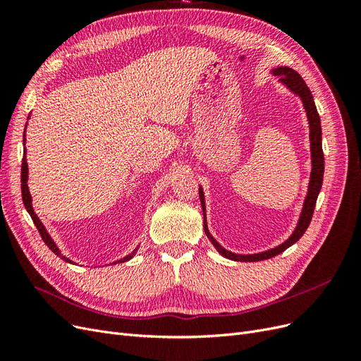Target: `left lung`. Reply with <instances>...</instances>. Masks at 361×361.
<instances>
[{"mask_svg":"<svg viewBox=\"0 0 361 361\" xmlns=\"http://www.w3.org/2000/svg\"><path fill=\"white\" fill-rule=\"evenodd\" d=\"M272 75L280 76L279 82L286 87L289 92H292L295 96L300 97V101L302 104V108L305 111V116H307V122H309V141H310V162H312V170H310V178H309V185H307V194L304 197V203L301 207V212L298 216L297 226H295L293 232L289 235L286 241H283L281 244L272 247L269 250L260 251V253H253V255H239L233 253V251L224 248L216 239L212 236L209 232V227H207V220H206V204H204V192L202 185L199 187V195H200V202H202V209H203V227H204V233L209 238V241L212 245L216 248L218 253H220L223 257L231 259L235 262H257V260H265L269 257H274L280 253H283L286 248L293 245L298 239L304 235V232L307 231V227L310 224L312 215L314 211V204L316 199H318L321 187H322V179H324V154H322V130H321V118L318 114V110H316V105L313 101L312 92L307 87V84L304 82V80L300 76L298 72H295L290 68L286 66H279L271 69Z\"/></svg>","mask_w":361,"mask_h":361,"instance_id":"1","label":"left lung"}]
</instances>
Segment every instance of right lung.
<instances>
[{"mask_svg": "<svg viewBox=\"0 0 361 361\" xmlns=\"http://www.w3.org/2000/svg\"><path fill=\"white\" fill-rule=\"evenodd\" d=\"M28 118H30V116H28ZM25 129H27V125H25ZM24 145H25V133H24ZM24 150H25V147H24ZM27 152V150H25ZM25 152H24V158H23V173H20V182H23V187H20V190H23V200H24V204H25V207H27V211H28V214H30V216L32 218V223H35V226L37 227V231H39V233H40V236H42V239L43 241H45V244L49 247V250L51 251H54V253H56L59 257H61L64 262H69V264H73V262L69 259V257H66V256H63L61 255V250L57 247V244L54 243V239L51 238V235L48 233V231H47V227L43 226V223L40 221V218L36 215V212H35V207H32V200H31V194H30V190H28V164H27V157H25ZM137 250H138V247L137 248H134V251L133 253H129V255H126L125 257H122V259H118V260H116V262H113V264H122V262H128V260H130L133 259L134 256H135V253H137Z\"/></svg>", "mask_w": 361, "mask_h": 361, "instance_id": "add662e5", "label": "right lung"}]
</instances>
